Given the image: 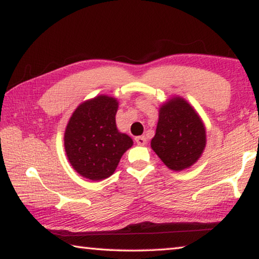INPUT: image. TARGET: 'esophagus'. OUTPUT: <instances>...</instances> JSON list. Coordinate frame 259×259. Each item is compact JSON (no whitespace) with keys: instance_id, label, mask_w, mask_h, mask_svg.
Wrapping results in <instances>:
<instances>
[{"instance_id":"34e87169","label":"esophagus","mask_w":259,"mask_h":259,"mask_svg":"<svg viewBox=\"0 0 259 259\" xmlns=\"http://www.w3.org/2000/svg\"><path fill=\"white\" fill-rule=\"evenodd\" d=\"M135 142H137L139 146H145L147 143V140H146V138L143 137V135H141V137L135 138Z\"/></svg>"}]
</instances>
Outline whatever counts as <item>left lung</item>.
<instances>
[{
  "label": "left lung",
  "instance_id": "obj_1",
  "mask_svg": "<svg viewBox=\"0 0 259 259\" xmlns=\"http://www.w3.org/2000/svg\"><path fill=\"white\" fill-rule=\"evenodd\" d=\"M150 145L169 169L184 170L197 162L205 148V126L188 102L172 98L160 109Z\"/></svg>",
  "mask_w": 259,
  "mask_h": 259
}]
</instances>
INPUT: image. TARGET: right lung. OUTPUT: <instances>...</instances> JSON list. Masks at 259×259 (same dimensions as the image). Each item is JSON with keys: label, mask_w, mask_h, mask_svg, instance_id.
<instances>
[{"label": "right lung", "mask_w": 259, "mask_h": 259, "mask_svg": "<svg viewBox=\"0 0 259 259\" xmlns=\"http://www.w3.org/2000/svg\"><path fill=\"white\" fill-rule=\"evenodd\" d=\"M117 99L98 96L79 105L65 133V149L73 168L91 181H102L114 172L133 141L118 132Z\"/></svg>", "instance_id": "obj_1"}]
</instances>
